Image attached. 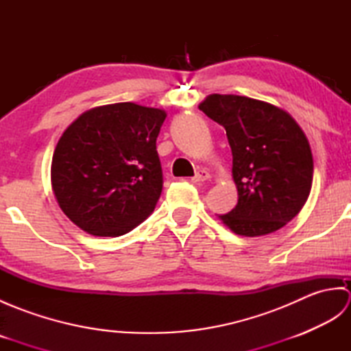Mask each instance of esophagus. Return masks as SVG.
I'll use <instances>...</instances> for the list:
<instances>
[{"label": "esophagus", "instance_id": "obj_1", "mask_svg": "<svg viewBox=\"0 0 351 351\" xmlns=\"http://www.w3.org/2000/svg\"><path fill=\"white\" fill-rule=\"evenodd\" d=\"M211 178V175L208 173L206 170H197L196 171V175L193 176V182H204V181H206V180H210Z\"/></svg>", "mask_w": 351, "mask_h": 351}]
</instances>
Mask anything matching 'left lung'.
<instances>
[{
  "label": "left lung",
  "mask_w": 351,
  "mask_h": 351,
  "mask_svg": "<svg viewBox=\"0 0 351 351\" xmlns=\"http://www.w3.org/2000/svg\"><path fill=\"white\" fill-rule=\"evenodd\" d=\"M199 110L226 130L238 204L219 219L244 237L271 234L300 213L314 161L308 138L287 111L238 95H210Z\"/></svg>",
  "instance_id": "1"
}]
</instances>
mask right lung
Segmentation results:
<instances>
[{
  "mask_svg": "<svg viewBox=\"0 0 351 351\" xmlns=\"http://www.w3.org/2000/svg\"><path fill=\"white\" fill-rule=\"evenodd\" d=\"M166 111L132 102L88 110L63 132L52 156V190L86 232L121 237L155 210L162 191L156 137Z\"/></svg>",
  "mask_w": 351,
  "mask_h": 351,
  "instance_id": "obj_1",
  "label": "right lung"
}]
</instances>
